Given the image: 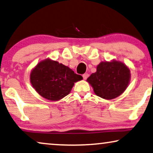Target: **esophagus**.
I'll return each mask as SVG.
<instances>
[{"label": "esophagus", "mask_w": 153, "mask_h": 153, "mask_svg": "<svg viewBox=\"0 0 153 153\" xmlns=\"http://www.w3.org/2000/svg\"><path fill=\"white\" fill-rule=\"evenodd\" d=\"M82 77H83L84 79H87V77H88V74H84L82 75Z\"/></svg>", "instance_id": "obj_1"}]
</instances>
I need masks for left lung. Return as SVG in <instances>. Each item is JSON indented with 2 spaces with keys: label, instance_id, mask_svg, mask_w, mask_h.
<instances>
[{
  "label": "left lung",
  "instance_id": "obj_1",
  "mask_svg": "<svg viewBox=\"0 0 153 153\" xmlns=\"http://www.w3.org/2000/svg\"><path fill=\"white\" fill-rule=\"evenodd\" d=\"M130 70L124 64L113 61L101 62L97 71L87 78L97 96L106 100L115 98L126 90L130 80Z\"/></svg>",
  "mask_w": 153,
  "mask_h": 153
}]
</instances>
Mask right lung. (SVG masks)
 <instances>
[{
    "label": "right lung",
    "mask_w": 153,
    "mask_h": 153,
    "mask_svg": "<svg viewBox=\"0 0 153 153\" xmlns=\"http://www.w3.org/2000/svg\"><path fill=\"white\" fill-rule=\"evenodd\" d=\"M82 79L67 66L46 60L31 73L30 80L35 90L45 98L57 101L70 93L74 82Z\"/></svg>",
    "instance_id": "add662e5"
}]
</instances>
